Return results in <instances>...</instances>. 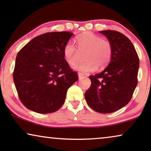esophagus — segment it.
I'll list each match as a JSON object with an SVG mask.
<instances>
[{
	"label": "esophagus",
	"instance_id": "34e87169",
	"mask_svg": "<svg viewBox=\"0 0 151 151\" xmlns=\"http://www.w3.org/2000/svg\"><path fill=\"white\" fill-rule=\"evenodd\" d=\"M78 76H79V79H82V78L84 77V74L83 73H81V72H79V73H78Z\"/></svg>",
	"mask_w": 151,
	"mask_h": 151
}]
</instances>
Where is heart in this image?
<instances>
[{
  "label": "heart",
  "mask_w": 151,
  "mask_h": 151,
  "mask_svg": "<svg viewBox=\"0 0 151 151\" xmlns=\"http://www.w3.org/2000/svg\"><path fill=\"white\" fill-rule=\"evenodd\" d=\"M77 48L72 42H68L63 49L66 61L74 65L78 61L81 53H84L85 61L76 65L74 68L77 71L86 73L94 71L98 67L102 69L109 64L112 57L113 47L109 40L91 32H86L75 38Z\"/></svg>",
  "instance_id": "obj_1"
}]
</instances>
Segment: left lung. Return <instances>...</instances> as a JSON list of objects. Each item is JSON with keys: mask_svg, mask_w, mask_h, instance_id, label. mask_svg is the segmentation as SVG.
<instances>
[{"mask_svg": "<svg viewBox=\"0 0 151 151\" xmlns=\"http://www.w3.org/2000/svg\"><path fill=\"white\" fill-rule=\"evenodd\" d=\"M108 38L113 53L108 66L100 73L90 75L91 85L85 93L87 104L101 114H110L130 101L138 79L139 59L133 44L116 30L100 31Z\"/></svg>", "mask_w": 151, "mask_h": 151, "instance_id": "left-lung-1", "label": "left lung"}]
</instances>
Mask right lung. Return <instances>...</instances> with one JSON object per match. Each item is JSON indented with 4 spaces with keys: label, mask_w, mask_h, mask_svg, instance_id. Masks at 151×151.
<instances>
[{
    "label": "right lung",
    "mask_w": 151,
    "mask_h": 151,
    "mask_svg": "<svg viewBox=\"0 0 151 151\" xmlns=\"http://www.w3.org/2000/svg\"><path fill=\"white\" fill-rule=\"evenodd\" d=\"M73 33L51 32L33 38L19 51L13 79L21 102L39 114L58 110L77 72L64 58L63 49Z\"/></svg>",
    "instance_id": "1"
}]
</instances>
